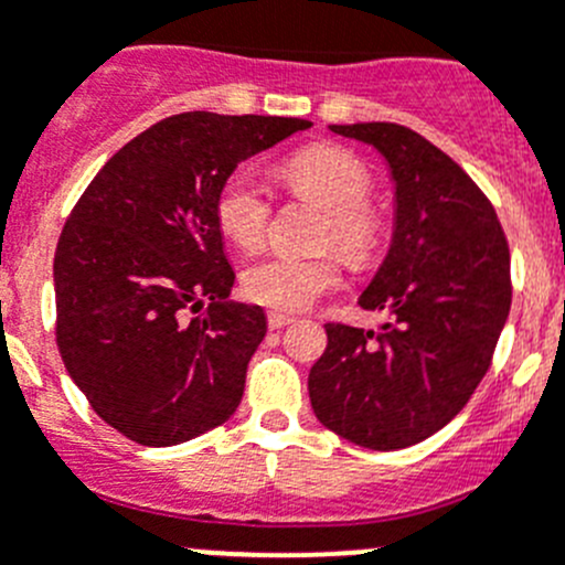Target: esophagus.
<instances>
[{"label":"esophagus","instance_id":"esophagus-1","mask_svg":"<svg viewBox=\"0 0 565 565\" xmlns=\"http://www.w3.org/2000/svg\"><path fill=\"white\" fill-rule=\"evenodd\" d=\"M289 322H295V317H289V315H281V311H270V315H267V324H270V330L287 328Z\"/></svg>","mask_w":565,"mask_h":565}]
</instances>
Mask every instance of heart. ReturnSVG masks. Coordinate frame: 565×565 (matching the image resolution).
I'll return each instance as SVG.
<instances>
[{
    "label": "heart",
    "mask_w": 565,
    "mask_h": 565,
    "mask_svg": "<svg viewBox=\"0 0 565 565\" xmlns=\"http://www.w3.org/2000/svg\"><path fill=\"white\" fill-rule=\"evenodd\" d=\"M284 177L298 196L328 213L322 246H335L355 265H366L380 248L383 224L366 207L372 177L361 161L339 147H311L284 167ZM215 218L224 235L241 248L265 241L270 199L250 169H237L221 182ZM341 281V262L333 254H273L243 273V289L254 303L276 311H303Z\"/></svg>",
    "instance_id": "1"
}]
</instances>
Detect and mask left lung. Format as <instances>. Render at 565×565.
<instances>
[{"label": "left lung", "mask_w": 565, "mask_h": 565, "mask_svg": "<svg viewBox=\"0 0 565 565\" xmlns=\"http://www.w3.org/2000/svg\"><path fill=\"white\" fill-rule=\"evenodd\" d=\"M330 130L388 167L391 246L358 295L388 319L377 330L324 324L309 398L324 429L396 451L440 431L487 374L511 309L509 243L489 199L424 136L393 122Z\"/></svg>", "instance_id": "left-lung-1"}]
</instances>
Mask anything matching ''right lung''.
<instances>
[{
	"label": "right lung",
	"instance_id": "1",
	"mask_svg": "<svg viewBox=\"0 0 565 565\" xmlns=\"http://www.w3.org/2000/svg\"><path fill=\"white\" fill-rule=\"evenodd\" d=\"M311 122L185 111L108 158L54 254L56 344L95 413L139 446L193 440L232 418L267 333L230 300L235 270L215 196L243 161ZM204 316L188 320V308Z\"/></svg>",
	"mask_w": 565,
	"mask_h": 565
}]
</instances>
